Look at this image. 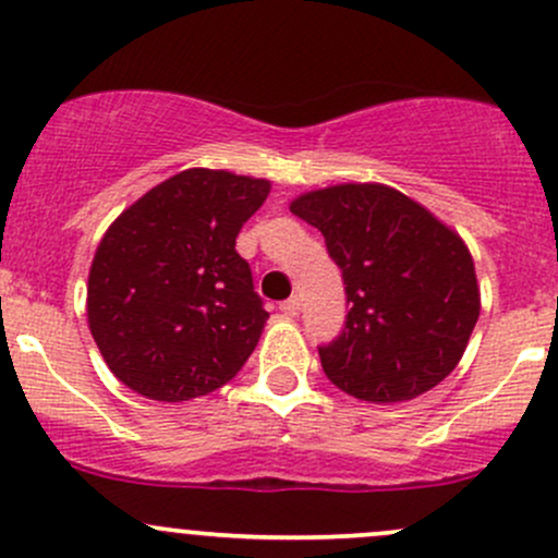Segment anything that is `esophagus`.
Masks as SVG:
<instances>
[{
  "label": "esophagus",
  "mask_w": 558,
  "mask_h": 558,
  "mask_svg": "<svg viewBox=\"0 0 558 558\" xmlns=\"http://www.w3.org/2000/svg\"><path fill=\"white\" fill-rule=\"evenodd\" d=\"M280 312H283L286 317H296L299 312H302V299H299V296L286 299V302L280 304Z\"/></svg>",
  "instance_id": "esophagus-1"
}]
</instances>
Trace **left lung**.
<instances>
[{
  "label": "left lung",
  "mask_w": 558,
  "mask_h": 558,
  "mask_svg": "<svg viewBox=\"0 0 558 558\" xmlns=\"http://www.w3.org/2000/svg\"><path fill=\"white\" fill-rule=\"evenodd\" d=\"M291 211L323 232L344 278L347 323L320 347L330 384L365 402H405L448 378L480 317L461 235L378 182L310 190Z\"/></svg>",
  "instance_id": "obj_1"
}]
</instances>
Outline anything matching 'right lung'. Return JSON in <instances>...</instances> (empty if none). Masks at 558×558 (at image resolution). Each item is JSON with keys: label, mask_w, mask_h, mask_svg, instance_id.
Returning a JSON list of instances; mask_svg holds the SVG:
<instances>
[{"label": "right lung", "mask_w": 558, "mask_h": 558, "mask_svg": "<svg viewBox=\"0 0 558 558\" xmlns=\"http://www.w3.org/2000/svg\"><path fill=\"white\" fill-rule=\"evenodd\" d=\"M267 195V180L185 169L106 230L89 267L87 320L121 384L182 402L243 368L269 315L235 238Z\"/></svg>", "instance_id": "add662e5"}]
</instances>
